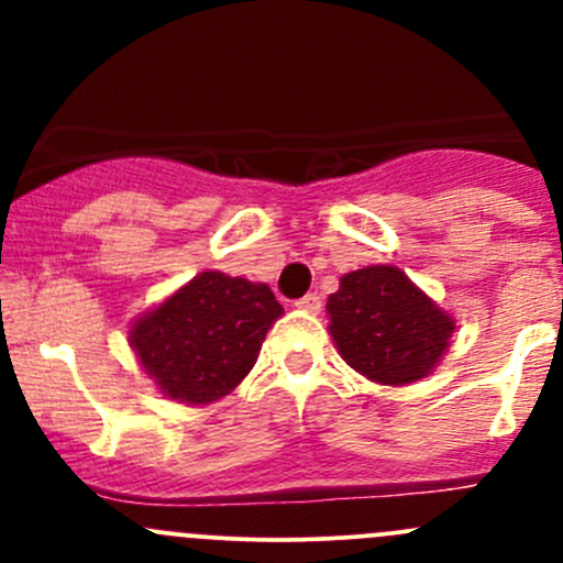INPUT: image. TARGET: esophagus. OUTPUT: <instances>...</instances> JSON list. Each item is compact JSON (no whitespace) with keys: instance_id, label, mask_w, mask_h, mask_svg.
<instances>
[{"instance_id":"34e87169","label":"esophagus","mask_w":563,"mask_h":563,"mask_svg":"<svg viewBox=\"0 0 563 563\" xmlns=\"http://www.w3.org/2000/svg\"><path fill=\"white\" fill-rule=\"evenodd\" d=\"M299 310H308V313H318L321 310V297L318 294H305L302 299H297Z\"/></svg>"}]
</instances>
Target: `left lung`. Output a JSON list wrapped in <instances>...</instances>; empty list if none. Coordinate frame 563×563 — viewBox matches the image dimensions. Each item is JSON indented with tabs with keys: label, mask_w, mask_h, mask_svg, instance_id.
Segmentation results:
<instances>
[{
	"label": "left lung",
	"mask_w": 563,
	"mask_h": 563,
	"mask_svg": "<svg viewBox=\"0 0 563 563\" xmlns=\"http://www.w3.org/2000/svg\"><path fill=\"white\" fill-rule=\"evenodd\" d=\"M327 310L343 360L362 376L391 387L428 376L455 332L452 318L395 266L345 275Z\"/></svg>",
	"instance_id": "left-lung-1"
}]
</instances>
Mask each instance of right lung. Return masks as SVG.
Returning a JSON list of instances; mask_svg holds the SVG:
<instances>
[{"label":"right lung","mask_w":563,"mask_h":563,"mask_svg":"<svg viewBox=\"0 0 563 563\" xmlns=\"http://www.w3.org/2000/svg\"><path fill=\"white\" fill-rule=\"evenodd\" d=\"M280 313L264 283L201 272L133 323L130 345L163 395L201 406L229 395L253 371Z\"/></svg>","instance_id":"add662e5"}]
</instances>
